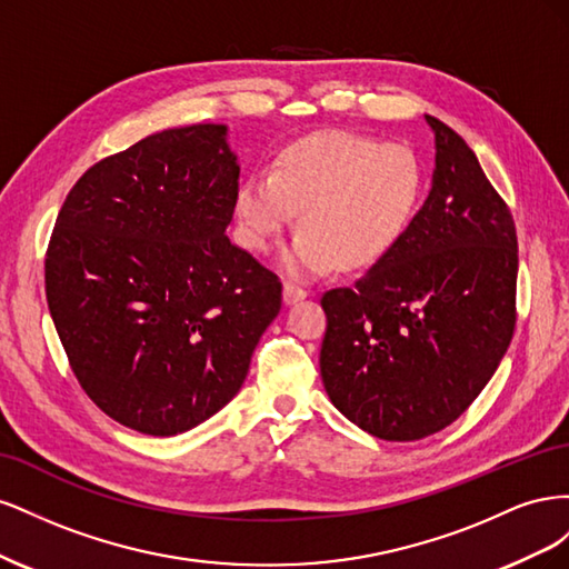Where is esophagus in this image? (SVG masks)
I'll list each match as a JSON object with an SVG mask.
<instances>
[{"instance_id":"34e87169","label":"esophagus","mask_w":569,"mask_h":569,"mask_svg":"<svg viewBox=\"0 0 569 569\" xmlns=\"http://www.w3.org/2000/svg\"><path fill=\"white\" fill-rule=\"evenodd\" d=\"M306 297V289L303 287H299V284H295V282H284V287H282V299H284V303H297V301H301Z\"/></svg>"}]
</instances>
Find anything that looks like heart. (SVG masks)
Listing matches in <instances>:
<instances>
[{
  "instance_id": "b5f03b06",
  "label": "heart",
  "mask_w": 569,
  "mask_h": 569,
  "mask_svg": "<svg viewBox=\"0 0 569 569\" xmlns=\"http://www.w3.org/2000/svg\"><path fill=\"white\" fill-rule=\"evenodd\" d=\"M422 194V168L403 144L356 132H320L287 147L268 173L247 178L234 209L247 249L266 253L299 211L284 266L313 278L335 263L368 268L403 237Z\"/></svg>"
}]
</instances>
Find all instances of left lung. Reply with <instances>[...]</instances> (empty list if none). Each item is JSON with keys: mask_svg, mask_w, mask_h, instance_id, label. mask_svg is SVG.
<instances>
[{"mask_svg": "<svg viewBox=\"0 0 569 569\" xmlns=\"http://www.w3.org/2000/svg\"><path fill=\"white\" fill-rule=\"evenodd\" d=\"M432 189L353 287L325 291L320 375L330 401L385 441L458 420L515 332L518 234L475 151L435 116Z\"/></svg>", "mask_w": 569, "mask_h": 569, "instance_id": "left-lung-1", "label": "left lung"}]
</instances>
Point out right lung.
I'll use <instances>...</instances> for the list:
<instances>
[{
	"mask_svg": "<svg viewBox=\"0 0 569 569\" xmlns=\"http://www.w3.org/2000/svg\"><path fill=\"white\" fill-rule=\"evenodd\" d=\"M226 130H163L97 161L47 247L68 366L109 418L149 437L230 403L282 306L278 274L226 234L239 189Z\"/></svg>",
	"mask_w": 569,
	"mask_h": 569,
	"instance_id": "obj_1",
	"label": "right lung"
}]
</instances>
